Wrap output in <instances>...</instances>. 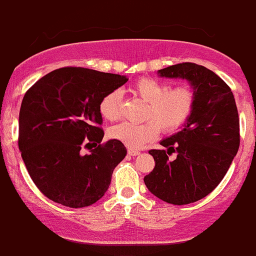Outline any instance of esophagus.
<instances>
[{"label":"esophagus","mask_w":256,"mask_h":256,"mask_svg":"<svg viewBox=\"0 0 256 256\" xmlns=\"http://www.w3.org/2000/svg\"><path fill=\"white\" fill-rule=\"evenodd\" d=\"M128 154L132 156V157H135V156H138L140 154V150H134V148H128Z\"/></svg>","instance_id":"esophagus-1"}]
</instances>
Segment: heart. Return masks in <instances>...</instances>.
I'll use <instances>...</instances> for the list:
<instances>
[{
  "label": "heart",
  "instance_id": "heart-1",
  "mask_svg": "<svg viewBox=\"0 0 256 256\" xmlns=\"http://www.w3.org/2000/svg\"><path fill=\"white\" fill-rule=\"evenodd\" d=\"M130 92L147 103L144 124L121 122L110 128L112 138L130 148H140L152 141L163 131H173L180 128L190 116L194 106V92L189 86L169 90L166 83L150 77H142L130 87ZM99 114L106 121L120 118V96L118 92H110L99 103Z\"/></svg>",
  "mask_w": 256,
  "mask_h": 256
}]
</instances>
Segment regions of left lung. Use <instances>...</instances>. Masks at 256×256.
Here are the masks:
<instances>
[{
    "instance_id": "1",
    "label": "left lung",
    "mask_w": 256,
    "mask_h": 256,
    "mask_svg": "<svg viewBox=\"0 0 256 256\" xmlns=\"http://www.w3.org/2000/svg\"><path fill=\"white\" fill-rule=\"evenodd\" d=\"M157 74L188 80L194 106L182 128L160 141L166 150H150L156 166L144 182L160 200L188 205L208 195L230 169L240 141L238 110L230 88L206 67L182 62ZM173 152L177 158L169 161L168 154Z\"/></svg>"
}]
</instances>
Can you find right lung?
Returning <instances> with one entry per match:
<instances>
[{"mask_svg": "<svg viewBox=\"0 0 256 256\" xmlns=\"http://www.w3.org/2000/svg\"><path fill=\"white\" fill-rule=\"evenodd\" d=\"M126 82L120 74L64 67L26 93L18 146L32 180L50 200L80 208L93 205L109 189L126 148L116 140L102 144L98 106L104 96ZM83 146L91 150L90 155L80 153Z\"/></svg>", "mask_w": 256, "mask_h": 256, "instance_id": "right-lung-1", "label": "right lung"}]
</instances>
